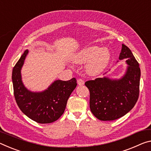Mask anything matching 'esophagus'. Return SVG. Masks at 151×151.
<instances>
[{"mask_svg": "<svg viewBox=\"0 0 151 151\" xmlns=\"http://www.w3.org/2000/svg\"><path fill=\"white\" fill-rule=\"evenodd\" d=\"M77 83H78V85L81 86V85H84L85 81H83V79H81V78H79V79H78V80H77Z\"/></svg>", "mask_w": 151, "mask_h": 151, "instance_id": "1", "label": "esophagus"}]
</instances>
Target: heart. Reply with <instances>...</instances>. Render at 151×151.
Instances as JSON below:
<instances>
[{
    "mask_svg": "<svg viewBox=\"0 0 151 151\" xmlns=\"http://www.w3.org/2000/svg\"><path fill=\"white\" fill-rule=\"evenodd\" d=\"M74 63L84 64L88 63L86 66V70L91 75H97L101 73L107 66L111 60V53L106 47L98 45L86 47L74 55Z\"/></svg>",
    "mask_w": 151,
    "mask_h": 151,
    "instance_id": "1",
    "label": "heart"
}]
</instances>
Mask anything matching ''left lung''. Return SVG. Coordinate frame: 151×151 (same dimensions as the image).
<instances>
[{
    "label": "left lung",
    "mask_w": 151,
    "mask_h": 151,
    "mask_svg": "<svg viewBox=\"0 0 151 151\" xmlns=\"http://www.w3.org/2000/svg\"><path fill=\"white\" fill-rule=\"evenodd\" d=\"M119 60L127 59V69L119 79L104 76L88 81L89 106L92 114L102 121L117 119L128 113L139 96L140 69L131 50L122 44Z\"/></svg>",
    "instance_id": "obj_1"
}]
</instances>
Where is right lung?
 Wrapping results in <instances>:
<instances>
[{
  "instance_id": "obj_1",
  "label": "right lung",
  "mask_w": 151,
  "mask_h": 151,
  "mask_svg": "<svg viewBox=\"0 0 151 151\" xmlns=\"http://www.w3.org/2000/svg\"><path fill=\"white\" fill-rule=\"evenodd\" d=\"M28 52V50L24 52L12 73L16 102L21 111L32 120L40 124L54 122L63 114L67 101L77 85L76 80H56L41 92L28 90L23 85L21 73Z\"/></svg>"
}]
</instances>
